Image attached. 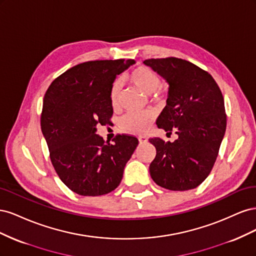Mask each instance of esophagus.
Returning a JSON list of instances; mask_svg holds the SVG:
<instances>
[{
  "mask_svg": "<svg viewBox=\"0 0 256 256\" xmlns=\"http://www.w3.org/2000/svg\"><path fill=\"white\" fill-rule=\"evenodd\" d=\"M138 142H140V144H144L147 142V138L144 136H138Z\"/></svg>",
  "mask_w": 256,
  "mask_h": 256,
  "instance_id": "obj_1",
  "label": "esophagus"
}]
</instances>
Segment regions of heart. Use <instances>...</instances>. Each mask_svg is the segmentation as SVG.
Wrapping results in <instances>:
<instances>
[{"label":"heart","mask_w":256,"mask_h":256,"mask_svg":"<svg viewBox=\"0 0 256 256\" xmlns=\"http://www.w3.org/2000/svg\"><path fill=\"white\" fill-rule=\"evenodd\" d=\"M127 81L132 86L142 92L145 95H150L154 100L164 97L161 86L160 76L148 66H138L127 74ZM120 83L116 81L111 90V104L114 109H118L120 100ZM156 118L154 111H145L142 113H128L122 118L120 126L124 131L131 134H144L148 130Z\"/></svg>","instance_id":"b5f03b06"}]
</instances>
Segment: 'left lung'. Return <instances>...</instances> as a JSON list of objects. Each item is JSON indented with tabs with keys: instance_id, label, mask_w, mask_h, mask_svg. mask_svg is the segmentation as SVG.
<instances>
[{
	"instance_id": "obj_1",
	"label": "left lung",
	"mask_w": 256,
	"mask_h": 256,
	"mask_svg": "<svg viewBox=\"0 0 256 256\" xmlns=\"http://www.w3.org/2000/svg\"><path fill=\"white\" fill-rule=\"evenodd\" d=\"M152 67L168 83L166 106L158 128L178 136L174 142L150 138L156 157L150 166L152 180L173 191L194 189L210 174L226 129L224 99L210 74L190 62L148 58Z\"/></svg>"
}]
</instances>
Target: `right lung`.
<instances>
[{
  "instance_id": "add662e5",
  "label": "right lung",
  "mask_w": 256,
  "mask_h": 256,
  "mask_svg": "<svg viewBox=\"0 0 256 256\" xmlns=\"http://www.w3.org/2000/svg\"><path fill=\"white\" fill-rule=\"evenodd\" d=\"M132 64L134 60L85 62L58 76L46 92L42 134L56 174L76 194L98 196L118 188L138 144L130 134L115 136L109 143L95 134L98 124H109L113 115L116 76Z\"/></svg>"
}]
</instances>
